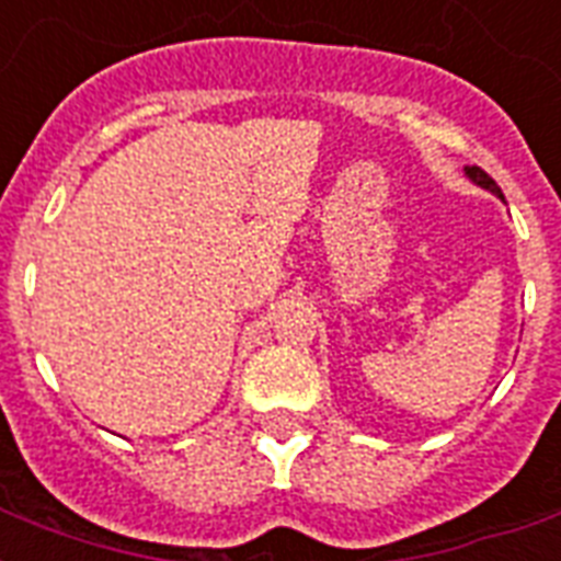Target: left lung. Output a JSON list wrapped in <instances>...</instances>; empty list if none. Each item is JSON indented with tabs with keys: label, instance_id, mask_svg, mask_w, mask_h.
<instances>
[{
	"label": "left lung",
	"instance_id": "obj_1",
	"mask_svg": "<svg viewBox=\"0 0 561 561\" xmlns=\"http://www.w3.org/2000/svg\"><path fill=\"white\" fill-rule=\"evenodd\" d=\"M466 178H469L471 183H478V186L489 188V192H495L497 197H504V194H501V188H497L495 180L489 178V174L483 169H478V165H469V169H466Z\"/></svg>",
	"mask_w": 561,
	"mask_h": 561
}]
</instances>
